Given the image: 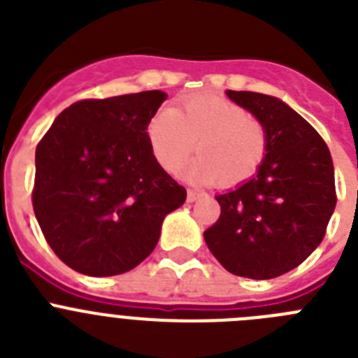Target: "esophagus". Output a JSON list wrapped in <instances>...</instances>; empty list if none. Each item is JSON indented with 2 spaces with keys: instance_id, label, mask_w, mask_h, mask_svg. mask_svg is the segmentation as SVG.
I'll list each match as a JSON object with an SVG mask.
<instances>
[{
  "instance_id": "34e87169",
  "label": "esophagus",
  "mask_w": 358,
  "mask_h": 358,
  "mask_svg": "<svg viewBox=\"0 0 358 358\" xmlns=\"http://www.w3.org/2000/svg\"><path fill=\"white\" fill-rule=\"evenodd\" d=\"M202 192H199V189H188V195H186V199H188V202H194L197 201L199 197H202Z\"/></svg>"
}]
</instances>
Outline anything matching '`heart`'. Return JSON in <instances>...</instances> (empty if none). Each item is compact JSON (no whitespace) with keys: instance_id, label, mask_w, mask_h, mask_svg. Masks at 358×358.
Instances as JSON below:
<instances>
[{"instance_id":"b5f03b06","label":"heart","mask_w":358,"mask_h":358,"mask_svg":"<svg viewBox=\"0 0 358 358\" xmlns=\"http://www.w3.org/2000/svg\"><path fill=\"white\" fill-rule=\"evenodd\" d=\"M150 148L166 172L185 169L194 182L238 185L256 173L267 154V131L238 103L213 94L182 98L177 107L157 110L147 129Z\"/></svg>"}]
</instances>
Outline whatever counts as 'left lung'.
<instances>
[{
	"label": "left lung",
	"instance_id": "obj_1",
	"mask_svg": "<svg viewBox=\"0 0 358 358\" xmlns=\"http://www.w3.org/2000/svg\"><path fill=\"white\" fill-rule=\"evenodd\" d=\"M267 131L258 173L215 195L220 217L204 231L208 249L236 276L271 280L308 258L337 204L334 161L321 136L280 98L226 91Z\"/></svg>",
	"mask_w": 358,
	"mask_h": 358
}]
</instances>
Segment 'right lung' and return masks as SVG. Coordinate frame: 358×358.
<instances>
[{
	"instance_id": "1",
	"label": "right lung",
	"mask_w": 358,
	"mask_h": 358,
	"mask_svg": "<svg viewBox=\"0 0 358 358\" xmlns=\"http://www.w3.org/2000/svg\"><path fill=\"white\" fill-rule=\"evenodd\" d=\"M163 91L80 100L36 148L34 213L44 238L85 276L123 274L154 251L186 189L161 169L148 123Z\"/></svg>"
}]
</instances>
